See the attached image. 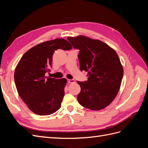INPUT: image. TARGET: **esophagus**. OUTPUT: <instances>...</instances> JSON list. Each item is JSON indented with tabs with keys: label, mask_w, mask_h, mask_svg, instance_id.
Masks as SVG:
<instances>
[{
	"label": "esophagus",
	"mask_w": 148,
	"mask_h": 148,
	"mask_svg": "<svg viewBox=\"0 0 148 148\" xmlns=\"http://www.w3.org/2000/svg\"><path fill=\"white\" fill-rule=\"evenodd\" d=\"M68 83H75V81L74 79H68Z\"/></svg>",
	"instance_id": "obj_1"
}]
</instances>
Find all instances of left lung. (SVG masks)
Segmentation results:
<instances>
[{"instance_id":"left-lung-1","label":"left lung","mask_w":148,"mask_h":148,"mask_svg":"<svg viewBox=\"0 0 148 148\" xmlns=\"http://www.w3.org/2000/svg\"><path fill=\"white\" fill-rule=\"evenodd\" d=\"M75 49L79 50L82 71H88V80L77 82L81 91L77 96L82 106L93 110L106 108L117 96L123 75V69L114 49L98 39L85 36L67 37Z\"/></svg>"}]
</instances>
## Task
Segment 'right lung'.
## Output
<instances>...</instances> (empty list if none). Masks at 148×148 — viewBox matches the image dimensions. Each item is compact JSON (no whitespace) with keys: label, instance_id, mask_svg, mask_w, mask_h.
<instances>
[{"label":"right lung","instance_id":"right-lung-1","mask_svg":"<svg viewBox=\"0 0 148 148\" xmlns=\"http://www.w3.org/2000/svg\"><path fill=\"white\" fill-rule=\"evenodd\" d=\"M71 48L64 39L50 40L29 49L18 63L14 73L17 91L34 114L48 115L60 108L67 79L47 77L45 73L50 71L55 51Z\"/></svg>","mask_w":148,"mask_h":148}]
</instances>
